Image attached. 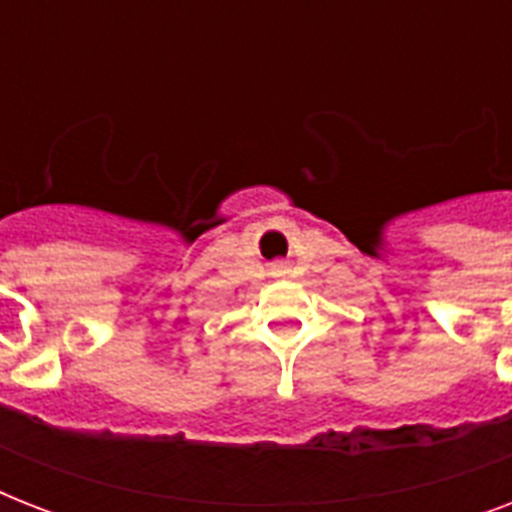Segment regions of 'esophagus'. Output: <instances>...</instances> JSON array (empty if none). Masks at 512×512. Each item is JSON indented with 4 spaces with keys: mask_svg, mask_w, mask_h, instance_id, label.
Listing matches in <instances>:
<instances>
[{
    "mask_svg": "<svg viewBox=\"0 0 512 512\" xmlns=\"http://www.w3.org/2000/svg\"><path fill=\"white\" fill-rule=\"evenodd\" d=\"M273 268H276V271L281 273V268H284V265H281V263H276V265H273Z\"/></svg>",
    "mask_w": 512,
    "mask_h": 512,
    "instance_id": "esophagus-1",
    "label": "esophagus"
}]
</instances>
